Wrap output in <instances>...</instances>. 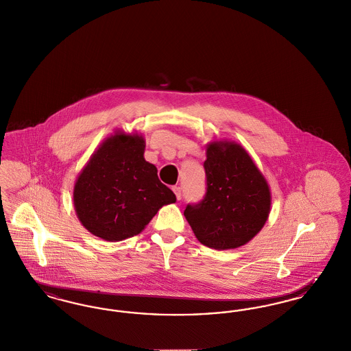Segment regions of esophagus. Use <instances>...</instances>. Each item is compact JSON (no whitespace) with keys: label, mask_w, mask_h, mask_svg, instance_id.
<instances>
[{"label":"esophagus","mask_w":351,"mask_h":351,"mask_svg":"<svg viewBox=\"0 0 351 351\" xmlns=\"http://www.w3.org/2000/svg\"><path fill=\"white\" fill-rule=\"evenodd\" d=\"M173 191H174V194H176V198L181 199V187H178V186H174L173 187Z\"/></svg>","instance_id":"obj_1"}]
</instances>
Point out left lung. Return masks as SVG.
Segmentation results:
<instances>
[{
  "label": "left lung",
  "mask_w": 351,
  "mask_h": 351,
  "mask_svg": "<svg viewBox=\"0 0 351 351\" xmlns=\"http://www.w3.org/2000/svg\"><path fill=\"white\" fill-rule=\"evenodd\" d=\"M206 195L187 204L184 217L199 243L217 250L240 247L263 228L271 206L265 177L240 144H207Z\"/></svg>",
  "instance_id": "obj_1"
}]
</instances>
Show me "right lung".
<instances>
[{"label": "right lung", "mask_w": 351, "mask_h": 351, "mask_svg": "<svg viewBox=\"0 0 351 351\" xmlns=\"http://www.w3.org/2000/svg\"><path fill=\"white\" fill-rule=\"evenodd\" d=\"M141 135L115 132L93 153L77 177L73 203L81 224L106 241L138 234L174 193L144 158Z\"/></svg>", "instance_id": "add662e5"}]
</instances>
